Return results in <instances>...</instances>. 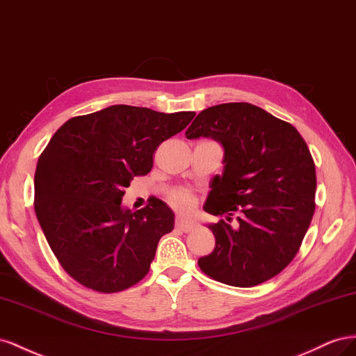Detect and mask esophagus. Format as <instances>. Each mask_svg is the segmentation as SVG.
<instances>
[{
  "label": "esophagus",
  "mask_w": 356,
  "mask_h": 356,
  "mask_svg": "<svg viewBox=\"0 0 356 356\" xmlns=\"http://www.w3.org/2000/svg\"><path fill=\"white\" fill-rule=\"evenodd\" d=\"M176 227H177L180 231H184V232H191V231L195 229L194 223H192V222L188 220V219H184V218H177V219H176Z\"/></svg>",
  "instance_id": "obj_1"
}]
</instances>
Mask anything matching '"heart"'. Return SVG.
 <instances>
[{"label":"heart","instance_id":"obj_1","mask_svg":"<svg viewBox=\"0 0 356 356\" xmlns=\"http://www.w3.org/2000/svg\"><path fill=\"white\" fill-rule=\"evenodd\" d=\"M171 202L177 209L188 210L194 206V197H192L188 191H177L171 195Z\"/></svg>","mask_w":356,"mask_h":356}]
</instances>
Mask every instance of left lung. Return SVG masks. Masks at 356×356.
Listing matches in <instances>:
<instances>
[{
	"label": "left lung",
	"mask_w": 356,
	"mask_h": 356,
	"mask_svg": "<svg viewBox=\"0 0 356 356\" xmlns=\"http://www.w3.org/2000/svg\"><path fill=\"white\" fill-rule=\"evenodd\" d=\"M186 138L210 137L223 147L204 210L227 220L209 228L216 238L198 259L209 277L250 288L279 274L297 255L314 213L316 171L298 131L249 103L213 106L194 119Z\"/></svg>",
	"instance_id": "obj_1"
}]
</instances>
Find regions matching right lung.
<instances>
[{
	"instance_id": "obj_1",
	"label": "right lung",
	"mask_w": 356,
	"mask_h": 356,
	"mask_svg": "<svg viewBox=\"0 0 356 356\" xmlns=\"http://www.w3.org/2000/svg\"><path fill=\"white\" fill-rule=\"evenodd\" d=\"M194 116L118 104L71 118L50 138L37 162L34 209L60 267L80 285L111 293L149 273L175 213L161 200L131 211L124 189Z\"/></svg>"
}]
</instances>
